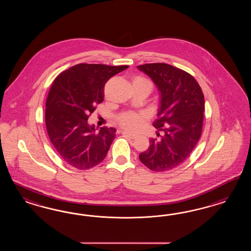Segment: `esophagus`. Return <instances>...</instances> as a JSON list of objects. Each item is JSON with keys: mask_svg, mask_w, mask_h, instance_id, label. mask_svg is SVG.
<instances>
[{"mask_svg": "<svg viewBox=\"0 0 251 251\" xmlns=\"http://www.w3.org/2000/svg\"><path fill=\"white\" fill-rule=\"evenodd\" d=\"M122 134H123L124 136L128 137L129 139H135V138H136V135H133V134L129 133L128 131H122Z\"/></svg>", "mask_w": 251, "mask_h": 251, "instance_id": "esophagus-1", "label": "esophagus"}]
</instances>
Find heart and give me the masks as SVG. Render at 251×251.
<instances>
[{
    "mask_svg": "<svg viewBox=\"0 0 251 251\" xmlns=\"http://www.w3.org/2000/svg\"><path fill=\"white\" fill-rule=\"evenodd\" d=\"M136 84H146L149 85L152 89V84L151 81L145 76L137 75L132 79V85ZM146 120V115L142 112L125 111L117 117V122L120 126L129 132H136L143 126Z\"/></svg>",
    "mask_w": 251,
    "mask_h": 251,
    "instance_id": "b5f03b06",
    "label": "heart"
}]
</instances>
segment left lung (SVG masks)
I'll use <instances>...</instances> for the list:
<instances>
[{"label":"left lung","mask_w":251,"mask_h":251,"mask_svg":"<svg viewBox=\"0 0 251 251\" xmlns=\"http://www.w3.org/2000/svg\"><path fill=\"white\" fill-rule=\"evenodd\" d=\"M139 70L152 78L161 92L158 119L153 126L164 135L150 138V146L139 154L152 171L164 172L178 167L189 157L202 130L204 96L196 79L167 63H146Z\"/></svg>","instance_id":"obj_1"}]
</instances>
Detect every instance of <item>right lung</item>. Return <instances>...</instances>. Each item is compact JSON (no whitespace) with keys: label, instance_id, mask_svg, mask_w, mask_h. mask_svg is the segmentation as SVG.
I'll return each mask as SVG.
<instances>
[{"label":"right lung","instance_id":"add662e5","mask_svg":"<svg viewBox=\"0 0 251 251\" xmlns=\"http://www.w3.org/2000/svg\"><path fill=\"white\" fill-rule=\"evenodd\" d=\"M128 67L79 63L55 78L46 100V128L55 151L71 167L86 170L105 159L116 129L104 126L96 132L87 120L103 102L106 82Z\"/></svg>","mask_w":251,"mask_h":251}]
</instances>
